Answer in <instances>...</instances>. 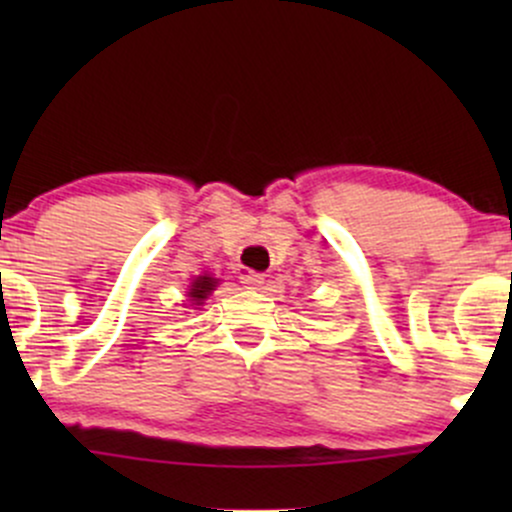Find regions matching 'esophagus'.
I'll return each instance as SVG.
<instances>
[{
	"label": "esophagus",
	"instance_id": "34e87169",
	"mask_svg": "<svg viewBox=\"0 0 512 512\" xmlns=\"http://www.w3.org/2000/svg\"><path fill=\"white\" fill-rule=\"evenodd\" d=\"M240 281H243L245 286H248V289H262V284H264V276L260 274V272H243L240 274Z\"/></svg>",
	"mask_w": 512,
	"mask_h": 512
}]
</instances>
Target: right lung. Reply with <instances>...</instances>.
<instances>
[{
    "instance_id": "add662e5",
    "label": "right lung",
    "mask_w": 512,
    "mask_h": 512,
    "mask_svg": "<svg viewBox=\"0 0 512 512\" xmlns=\"http://www.w3.org/2000/svg\"><path fill=\"white\" fill-rule=\"evenodd\" d=\"M214 286H216V281L211 279V276H199L195 284H192L190 298L192 301H202V298H207L209 293L214 291Z\"/></svg>"
}]
</instances>
